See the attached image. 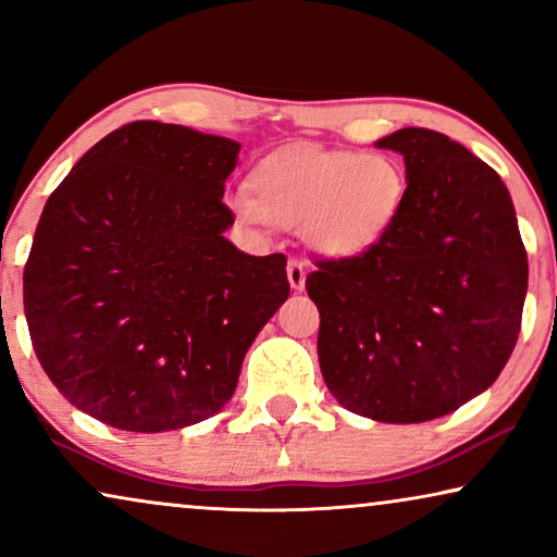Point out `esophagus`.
Returning <instances> with one entry per match:
<instances>
[{
    "instance_id": "esophagus-1",
    "label": "esophagus",
    "mask_w": 557,
    "mask_h": 557,
    "mask_svg": "<svg viewBox=\"0 0 557 557\" xmlns=\"http://www.w3.org/2000/svg\"><path fill=\"white\" fill-rule=\"evenodd\" d=\"M286 276H288V284H292L294 292H301L304 284H307V263L292 258L286 265Z\"/></svg>"
}]
</instances>
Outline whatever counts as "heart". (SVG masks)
Wrapping results in <instances>:
<instances>
[{"mask_svg":"<svg viewBox=\"0 0 557 557\" xmlns=\"http://www.w3.org/2000/svg\"><path fill=\"white\" fill-rule=\"evenodd\" d=\"M406 193V170L391 154L299 144L265 157L235 208L248 220L301 227L322 253L352 256L391 233Z\"/></svg>","mask_w":557,"mask_h":557,"instance_id":"b5f03b06","label":"heart"}]
</instances>
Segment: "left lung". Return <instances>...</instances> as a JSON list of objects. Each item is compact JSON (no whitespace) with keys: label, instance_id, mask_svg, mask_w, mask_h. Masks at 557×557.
<instances>
[{"label":"left lung","instance_id":"1","mask_svg":"<svg viewBox=\"0 0 557 557\" xmlns=\"http://www.w3.org/2000/svg\"><path fill=\"white\" fill-rule=\"evenodd\" d=\"M406 159L391 233L307 276L319 309V368L339 406L423 423L486 391L512 355L528 253L512 197L459 141L408 126L377 141Z\"/></svg>","mask_w":557,"mask_h":557}]
</instances>
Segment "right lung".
Here are the masks:
<instances>
[{
	"label": "right lung",
	"instance_id": "right-lung-1",
	"mask_svg": "<svg viewBox=\"0 0 557 557\" xmlns=\"http://www.w3.org/2000/svg\"><path fill=\"white\" fill-rule=\"evenodd\" d=\"M238 144L132 121L81 157L45 202L25 317L52 385L121 431L159 433L233 398L250 342L286 301V258L223 231Z\"/></svg>",
	"mask_w": 557,
	"mask_h": 557
}]
</instances>
